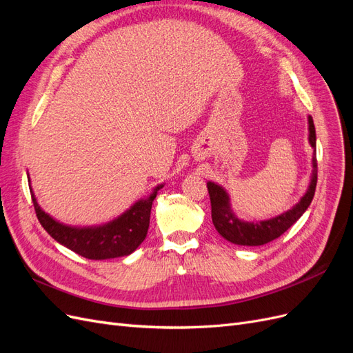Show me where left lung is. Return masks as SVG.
<instances>
[{
	"label": "left lung",
	"mask_w": 353,
	"mask_h": 353,
	"mask_svg": "<svg viewBox=\"0 0 353 353\" xmlns=\"http://www.w3.org/2000/svg\"><path fill=\"white\" fill-rule=\"evenodd\" d=\"M307 141L314 148L312 174L305 194L290 209L280 215L262 221L240 219L231 205L228 191L221 184L208 181V190L212 205V222L221 236L239 245H262L279 239L290 228L311 205L316 187V135L311 116H307Z\"/></svg>",
	"instance_id": "obj_1"
}]
</instances>
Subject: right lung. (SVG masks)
<instances>
[{"instance_id": "add662e5", "label": "right lung", "mask_w": 353, "mask_h": 353, "mask_svg": "<svg viewBox=\"0 0 353 353\" xmlns=\"http://www.w3.org/2000/svg\"><path fill=\"white\" fill-rule=\"evenodd\" d=\"M28 183L38 221L44 230L69 250L94 261L122 258V256H128L137 250L138 245L144 241L148 225H150L153 200L159 190L165 187V183L156 185L147 197L137 200L122 215L101 223V225L74 227L57 221L42 209L34 190H32L29 175Z\"/></svg>"}]
</instances>
